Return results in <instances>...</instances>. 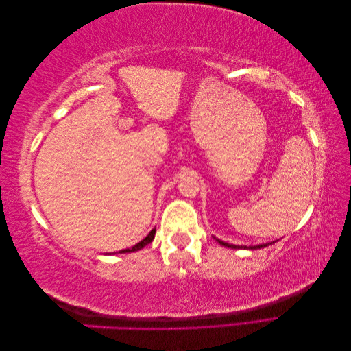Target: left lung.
Returning <instances> with one entry per match:
<instances>
[{
  "mask_svg": "<svg viewBox=\"0 0 351 351\" xmlns=\"http://www.w3.org/2000/svg\"><path fill=\"white\" fill-rule=\"evenodd\" d=\"M217 241H218L219 244H222V246L230 247V249H249V250L262 249V247H267V246H269V244H272V243H267V244H258V246H236V244H228V243L222 241V240H218V239H217Z\"/></svg>",
  "mask_w": 351,
  "mask_h": 351,
  "instance_id": "obj_1",
  "label": "left lung"
}]
</instances>
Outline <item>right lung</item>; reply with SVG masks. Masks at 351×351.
<instances>
[{"label":"right lung","mask_w":351,"mask_h":351,"mask_svg":"<svg viewBox=\"0 0 351 351\" xmlns=\"http://www.w3.org/2000/svg\"><path fill=\"white\" fill-rule=\"evenodd\" d=\"M155 228L149 232V234H147L142 241H139L137 244H134L133 247H130V249H124V250H120L119 253H132V252H137V250H141V249H143L146 244H149L152 240H154V237H155Z\"/></svg>","instance_id":"right-lung-1"}]
</instances>
